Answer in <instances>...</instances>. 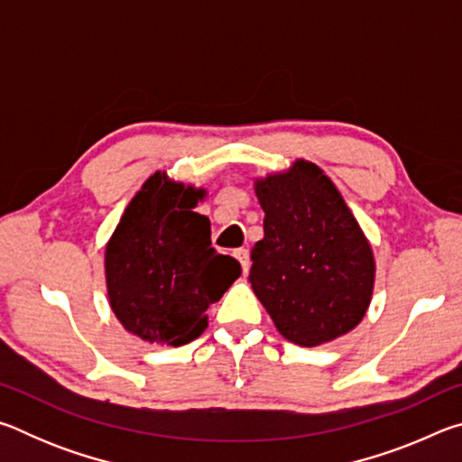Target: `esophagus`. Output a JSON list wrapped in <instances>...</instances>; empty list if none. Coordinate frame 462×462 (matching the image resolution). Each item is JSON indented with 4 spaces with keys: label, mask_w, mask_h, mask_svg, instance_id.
I'll use <instances>...</instances> for the list:
<instances>
[{
    "label": "esophagus",
    "mask_w": 462,
    "mask_h": 462,
    "mask_svg": "<svg viewBox=\"0 0 462 462\" xmlns=\"http://www.w3.org/2000/svg\"><path fill=\"white\" fill-rule=\"evenodd\" d=\"M234 256H236L238 259V263H240V267H242V273H248V269H250V256H248V250L246 248H236L234 250Z\"/></svg>",
    "instance_id": "obj_1"
}]
</instances>
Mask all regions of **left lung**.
Returning <instances> with one entry per match:
<instances>
[{"instance_id": "left-lung-1", "label": "left lung", "mask_w": 462, "mask_h": 462, "mask_svg": "<svg viewBox=\"0 0 462 462\" xmlns=\"http://www.w3.org/2000/svg\"><path fill=\"white\" fill-rule=\"evenodd\" d=\"M264 236L250 250L248 281L277 330L318 346L361 322L371 303L369 242L322 169L295 161L256 181Z\"/></svg>"}]
</instances>
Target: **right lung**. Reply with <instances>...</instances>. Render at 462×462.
I'll use <instances>...</instances> for the list:
<instances>
[{
	"label": "right lung",
	"instance_id": "right-lung-1",
	"mask_svg": "<svg viewBox=\"0 0 462 462\" xmlns=\"http://www.w3.org/2000/svg\"><path fill=\"white\" fill-rule=\"evenodd\" d=\"M203 191L146 179L106 246L109 306L128 332L181 346L206 330V310L240 277V264L212 246Z\"/></svg>",
	"mask_w": 462,
	"mask_h": 462
}]
</instances>
